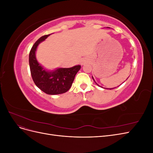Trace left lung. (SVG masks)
<instances>
[{"mask_svg":"<svg viewBox=\"0 0 153 153\" xmlns=\"http://www.w3.org/2000/svg\"><path fill=\"white\" fill-rule=\"evenodd\" d=\"M92 79H93V80L94 81V82H95V83H96V82H95V80H94V78H93V77H92ZM97 85H98V86H100V85H99L98 84H97ZM107 89H108V88H107ZM114 89V88H112V89H111V88H110V89Z\"/></svg>","mask_w":153,"mask_h":153,"instance_id":"1","label":"left lung"}]
</instances>
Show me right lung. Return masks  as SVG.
Here are the masks:
<instances>
[{
    "instance_id": "right-lung-1",
    "label": "right lung",
    "mask_w": 153,
    "mask_h": 153,
    "mask_svg": "<svg viewBox=\"0 0 153 153\" xmlns=\"http://www.w3.org/2000/svg\"><path fill=\"white\" fill-rule=\"evenodd\" d=\"M50 35L41 37L32 46L29 53L30 73L34 84L39 89L47 94H60L70 89L81 66L77 65L69 68H57L51 71L46 70L37 61L36 51L39 44Z\"/></svg>"
}]
</instances>
